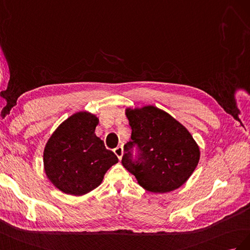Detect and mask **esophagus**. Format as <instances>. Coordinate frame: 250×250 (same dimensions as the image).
<instances>
[{"label": "esophagus", "mask_w": 250, "mask_h": 250, "mask_svg": "<svg viewBox=\"0 0 250 250\" xmlns=\"http://www.w3.org/2000/svg\"><path fill=\"white\" fill-rule=\"evenodd\" d=\"M114 153H115V155L118 157V159L121 160V158H123V155H124V149L121 146H117L115 149H114Z\"/></svg>", "instance_id": "1"}]
</instances>
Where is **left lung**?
Segmentation results:
<instances>
[{
  "mask_svg": "<svg viewBox=\"0 0 250 250\" xmlns=\"http://www.w3.org/2000/svg\"><path fill=\"white\" fill-rule=\"evenodd\" d=\"M132 127L131 138L140 151L139 162L133 163L130 148L121 163L135 176L140 187L151 192L166 194L188 180L200 160V147L181 123L155 105L126 108Z\"/></svg>",
  "mask_w": 250,
  "mask_h": 250,
  "instance_id": "8db88e82",
  "label": "left lung"
}]
</instances>
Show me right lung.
<instances>
[{
    "mask_svg": "<svg viewBox=\"0 0 250 250\" xmlns=\"http://www.w3.org/2000/svg\"><path fill=\"white\" fill-rule=\"evenodd\" d=\"M99 119L80 111L56 127L44 148L42 161L48 179L67 195L83 196L102 184L118 158L96 136Z\"/></svg>",
    "mask_w": 250,
    "mask_h": 250,
    "instance_id": "right-lung-1",
    "label": "right lung"
}]
</instances>
